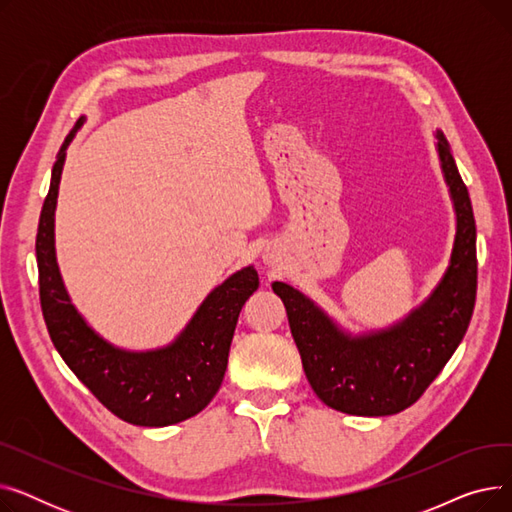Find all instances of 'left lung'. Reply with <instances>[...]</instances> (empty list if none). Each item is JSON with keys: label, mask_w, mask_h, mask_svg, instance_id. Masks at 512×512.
Listing matches in <instances>:
<instances>
[{"label": "left lung", "mask_w": 512, "mask_h": 512, "mask_svg": "<svg viewBox=\"0 0 512 512\" xmlns=\"http://www.w3.org/2000/svg\"><path fill=\"white\" fill-rule=\"evenodd\" d=\"M436 137L456 209V238L442 282L419 309L388 330L351 338L305 294L282 282L272 284L286 307L313 392L336 411L384 417L409 409L438 378L469 328L477 294L475 218L450 145L442 132Z\"/></svg>", "instance_id": "obj_1"}]
</instances>
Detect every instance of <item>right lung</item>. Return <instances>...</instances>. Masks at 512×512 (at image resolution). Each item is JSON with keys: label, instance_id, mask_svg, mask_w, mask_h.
<instances>
[{"label": "right lung", "instance_id": "right-lung-1", "mask_svg": "<svg viewBox=\"0 0 512 512\" xmlns=\"http://www.w3.org/2000/svg\"><path fill=\"white\" fill-rule=\"evenodd\" d=\"M83 118L64 139L51 170L37 230L39 299L53 346L105 409L126 423L166 427L201 413L220 390L242 305L259 288L253 267L215 288L174 344L149 353H128L99 338L72 307L56 263L53 213L66 147Z\"/></svg>", "mask_w": 512, "mask_h": 512}]
</instances>
